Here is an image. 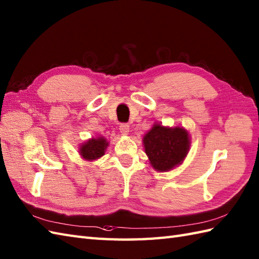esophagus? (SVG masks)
I'll return each instance as SVG.
<instances>
[{
	"instance_id": "esophagus-1",
	"label": "esophagus",
	"mask_w": 259,
	"mask_h": 259,
	"mask_svg": "<svg viewBox=\"0 0 259 259\" xmlns=\"http://www.w3.org/2000/svg\"><path fill=\"white\" fill-rule=\"evenodd\" d=\"M129 129H130V127H129L128 123H121V124H120V131H121L122 134L127 135L128 132H129Z\"/></svg>"
}]
</instances>
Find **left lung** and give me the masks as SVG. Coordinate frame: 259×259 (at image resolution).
Returning a JSON list of instances; mask_svg holds the SVG:
<instances>
[{
    "label": "left lung",
    "mask_w": 259,
    "mask_h": 259,
    "mask_svg": "<svg viewBox=\"0 0 259 259\" xmlns=\"http://www.w3.org/2000/svg\"><path fill=\"white\" fill-rule=\"evenodd\" d=\"M150 163L158 171H169L182 161L190 149L188 131L177 127L166 128L154 124L143 138Z\"/></svg>",
    "instance_id": "1"
}]
</instances>
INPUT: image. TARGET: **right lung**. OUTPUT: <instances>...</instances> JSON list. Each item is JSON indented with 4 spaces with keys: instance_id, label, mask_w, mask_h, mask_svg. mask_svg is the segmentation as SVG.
<instances>
[{
    "instance_id": "add662e5",
    "label": "right lung",
    "mask_w": 259,
    "mask_h": 259,
    "mask_svg": "<svg viewBox=\"0 0 259 259\" xmlns=\"http://www.w3.org/2000/svg\"><path fill=\"white\" fill-rule=\"evenodd\" d=\"M108 142L105 138H96V139H92L82 144L80 147V154L85 160H97L105 154Z\"/></svg>"
}]
</instances>
